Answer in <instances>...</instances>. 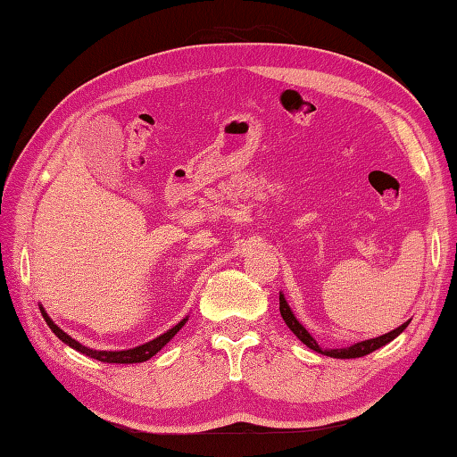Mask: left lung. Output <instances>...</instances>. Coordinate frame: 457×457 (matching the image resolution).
<instances>
[{"label":"left lung","instance_id":"1","mask_svg":"<svg viewBox=\"0 0 457 457\" xmlns=\"http://www.w3.org/2000/svg\"><path fill=\"white\" fill-rule=\"evenodd\" d=\"M280 313H282V318H284L286 325L294 331V335H295L297 339H300L302 343H305V345L310 347V349L321 353V355L335 357V359H357V357H365V355H369V353L377 351L378 347H383V345H386V343L393 341L395 337H398V335L403 333V331L406 329V325H408V321H406V323H403V325H400V328L393 329L390 333L380 335V337H375V339H367V341L355 343V345L345 347V349H321V347L318 345V343H315V339L312 337V335L305 331L303 325L294 318L290 305H287L286 297H284L282 294H280Z\"/></svg>","mask_w":457,"mask_h":457}]
</instances>
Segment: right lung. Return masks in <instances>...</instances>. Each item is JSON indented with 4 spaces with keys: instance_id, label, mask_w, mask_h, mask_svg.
<instances>
[{
    "instance_id": "add662e5",
    "label": "right lung",
    "mask_w": 457,
    "mask_h": 457,
    "mask_svg": "<svg viewBox=\"0 0 457 457\" xmlns=\"http://www.w3.org/2000/svg\"><path fill=\"white\" fill-rule=\"evenodd\" d=\"M43 318H45L46 323H49L51 331L57 335V337L62 343H67L69 347L77 349L79 353H82V355L92 357V359H96V361H102V362H120V365H124V362H144L147 359H152L157 351H162V347H165L167 343L173 339V335L183 328L185 321H187V320L179 321V323L175 325V328H171L167 333L160 335V337H155L154 341H147V343H144V345L134 347V349H128V351H92V349H88L85 345H80L79 341H74L72 337H69L67 333H64L61 328H57V325L51 321V318L45 312H43Z\"/></svg>"
}]
</instances>
